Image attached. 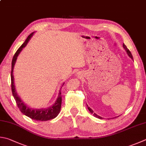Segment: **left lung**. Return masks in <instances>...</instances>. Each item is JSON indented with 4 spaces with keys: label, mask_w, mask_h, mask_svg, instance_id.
I'll return each instance as SVG.
<instances>
[{
    "label": "left lung",
    "mask_w": 146,
    "mask_h": 146,
    "mask_svg": "<svg viewBox=\"0 0 146 146\" xmlns=\"http://www.w3.org/2000/svg\"><path fill=\"white\" fill-rule=\"evenodd\" d=\"M123 48H124L125 49V51H126V53L128 54V55L130 56V58L131 59H132L133 60V56H132V54H131V52L129 51V49L127 48V47H126V46H125V44L124 43H123ZM87 107H88V110H89V111L91 112V113L92 114H93V116H94L95 117H97V118H98V119H103L102 117L101 116H98V115H97V114H95L94 112H93V110L90 108V107H88V106L87 105Z\"/></svg>",
    "instance_id": "obj_1"
}]
</instances>
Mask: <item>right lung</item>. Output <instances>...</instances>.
<instances>
[{
	"mask_svg": "<svg viewBox=\"0 0 146 146\" xmlns=\"http://www.w3.org/2000/svg\"><path fill=\"white\" fill-rule=\"evenodd\" d=\"M34 32H32L30 34L27 39L25 41L24 43L22 44L19 49L16 52V53L14 55L12 60L11 64V90L12 93L14 98H15L16 104L20 109V111L25 116L29 117L32 119L36 120V121H48L52 119L55 118L58 114L60 113V109H61V105H62V95H61V89L64 84L65 82L62 84V87L60 88L58 95V97L56 98V101L53 105L49 106L47 108H41V109H35V108H32L29 106H28L27 104L21 100L20 96L18 95L17 92L15 88V81H14V76H13V69L15 67V65L16 64V60L20 53V52L22 51L27 44L29 42V40L31 39L32 37L34 35Z\"/></svg>",
	"mask_w": 146,
	"mask_h": 146,
	"instance_id": "obj_1",
	"label": "right lung"
}]
</instances>
